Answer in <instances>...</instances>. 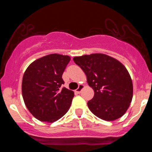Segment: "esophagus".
Returning a JSON list of instances; mask_svg holds the SVG:
<instances>
[{"label": "esophagus", "instance_id": "1", "mask_svg": "<svg viewBox=\"0 0 152 152\" xmlns=\"http://www.w3.org/2000/svg\"><path fill=\"white\" fill-rule=\"evenodd\" d=\"M83 87H84V86H83V85H82V84H80L79 86H78V88H77V89L76 90V91L77 92L78 94L81 93V90L83 89Z\"/></svg>", "mask_w": 152, "mask_h": 152}]
</instances>
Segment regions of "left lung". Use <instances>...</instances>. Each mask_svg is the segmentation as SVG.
Wrapping results in <instances>:
<instances>
[{
	"mask_svg": "<svg viewBox=\"0 0 152 152\" xmlns=\"http://www.w3.org/2000/svg\"><path fill=\"white\" fill-rule=\"evenodd\" d=\"M74 61L85 73L94 91V98L87 103L91 111L106 121L121 117L133 97L132 78L125 66L103 53L74 57Z\"/></svg>",
	"mask_w": 152,
	"mask_h": 152,
	"instance_id": "left-lung-1",
	"label": "left lung"
}]
</instances>
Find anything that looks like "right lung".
I'll return each instance as SVG.
<instances>
[{"label":"right lung","instance_id":"obj_1","mask_svg":"<svg viewBox=\"0 0 152 152\" xmlns=\"http://www.w3.org/2000/svg\"><path fill=\"white\" fill-rule=\"evenodd\" d=\"M69 56L53 53L34 61L22 81L24 103L34 117L41 121L58 120L70 108L74 96L65 87L62 75L70 61Z\"/></svg>","mask_w":152,"mask_h":152}]
</instances>
